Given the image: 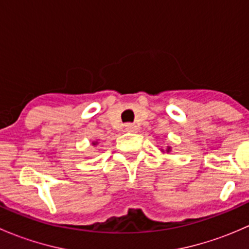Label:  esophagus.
Here are the masks:
<instances>
[{
  "label": "esophagus",
  "instance_id": "1",
  "mask_svg": "<svg viewBox=\"0 0 249 249\" xmlns=\"http://www.w3.org/2000/svg\"><path fill=\"white\" fill-rule=\"evenodd\" d=\"M125 130L129 132H136L137 130H139V127H137L136 124H131V123H127V124H125Z\"/></svg>",
  "mask_w": 249,
  "mask_h": 249
}]
</instances>
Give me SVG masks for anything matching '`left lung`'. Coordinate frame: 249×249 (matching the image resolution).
<instances>
[{
    "mask_svg": "<svg viewBox=\"0 0 249 249\" xmlns=\"http://www.w3.org/2000/svg\"><path fill=\"white\" fill-rule=\"evenodd\" d=\"M171 149H172V148L170 147V145H167V147H166V150L161 149V152H162V153H165V152H166V153H170V152H171Z\"/></svg>",
    "mask_w": 249,
    "mask_h": 249,
    "instance_id": "left-lung-1",
    "label": "left lung"
}]
</instances>
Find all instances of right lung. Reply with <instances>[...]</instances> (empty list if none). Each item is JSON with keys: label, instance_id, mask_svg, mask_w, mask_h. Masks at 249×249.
I'll list each match as a JSON object with an SVG mask.
<instances>
[{"label": "right lung", "instance_id": "add662e5", "mask_svg": "<svg viewBox=\"0 0 249 249\" xmlns=\"http://www.w3.org/2000/svg\"><path fill=\"white\" fill-rule=\"evenodd\" d=\"M99 144V142H97V141H94V142H92V145H97Z\"/></svg>", "mask_w": 249, "mask_h": 249}]
</instances>
